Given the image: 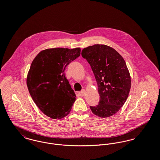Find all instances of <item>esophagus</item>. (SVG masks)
Segmentation results:
<instances>
[{"instance_id": "obj_1", "label": "esophagus", "mask_w": 160, "mask_h": 160, "mask_svg": "<svg viewBox=\"0 0 160 160\" xmlns=\"http://www.w3.org/2000/svg\"><path fill=\"white\" fill-rule=\"evenodd\" d=\"M80 93H81V95H82V96H85V95H86V91H85V90L84 89H82L81 92H80Z\"/></svg>"}]
</instances>
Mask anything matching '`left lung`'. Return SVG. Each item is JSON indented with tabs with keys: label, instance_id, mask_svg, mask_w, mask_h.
Listing matches in <instances>:
<instances>
[{
	"label": "left lung",
	"instance_id": "obj_1",
	"mask_svg": "<svg viewBox=\"0 0 160 160\" xmlns=\"http://www.w3.org/2000/svg\"><path fill=\"white\" fill-rule=\"evenodd\" d=\"M98 84V106L90 107L96 116L105 118L116 113L129 95L131 78L122 56L110 46L95 44L83 49Z\"/></svg>",
	"mask_w": 160,
	"mask_h": 160
}]
</instances>
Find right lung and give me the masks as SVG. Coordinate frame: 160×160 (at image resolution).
I'll use <instances>...</instances> for the list:
<instances>
[{
  "instance_id": "obj_1",
  "label": "right lung",
  "mask_w": 160,
  "mask_h": 160,
  "mask_svg": "<svg viewBox=\"0 0 160 160\" xmlns=\"http://www.w3.org/2000/svg\"><path fill=\"white\" fill-rule=\"evenodd\" d=\"M79 47L47 48L31 63L26 84L32 98L39 110L52 119L67 116L76 95L65 77V69L80 55Z\"/></svg>"
}]
</instances>
